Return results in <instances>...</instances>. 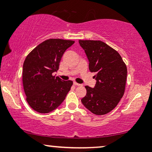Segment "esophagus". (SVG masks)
Returning a JSON list of instances; mask_svg holds the SVG:
<instances>
[{"label":"esophagus","mask_w":152,"mask_h":152,"mask_svg":"<svg viewBox=\"0 0 152 152\" xmlns=\"http://www.w3.org/2000/svg\"><path fill=\"white\" fill-rule=\"evenodd\" d=\"M74 85H75V86H81V84H80V83H76V81L74 82Z\"/></svg>","instance_id":"obj_1"}]
</instances>
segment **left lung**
I'll return each mask as SVG.
<instances>
[{
    "label": "left lung",
    "instance_id": "8db88e82",
    "mask_svg": "<svg viewBox=\"0 0 152 152\" xmlns=\"http://www.w3.org/2000/svg\"><path fill=\"white\" fill-rule=\"evenodd\" d=\"M80 46L88 59L91 72L96 79L94 88L86 86V95L82 104L96 115L112 111L123 97L126 86L127 69L120 54L103 41L79 40Z\"/></svg>",
    "mask_w": 152,
    "mask_h": 152
}]
</instances>
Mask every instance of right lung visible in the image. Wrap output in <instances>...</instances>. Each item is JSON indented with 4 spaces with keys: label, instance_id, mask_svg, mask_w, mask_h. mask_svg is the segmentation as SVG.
<instances>
[{
    "label": "right lung",
    "instance_id": "1",
    "mask_svg": "<svg viewBox=\"0 0 152 152\" xmlns=\"http://www.w3.org/2000/svg\"><path fill=\"white\" fill-rule=\"evenodd\" d=\"M75 41L50 38L26 56L23 66V86L26 102L34 111L46 114L58 108L70 91L73 81H61L57 71L63 54Z\"/></svg>",
    "mask_w": 152,
    "mask_h": 152
}]
</instances>
